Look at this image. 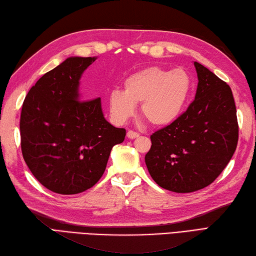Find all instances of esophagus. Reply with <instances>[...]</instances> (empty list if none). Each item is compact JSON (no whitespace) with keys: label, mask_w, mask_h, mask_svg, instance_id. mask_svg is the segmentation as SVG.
<instances>
[{"label":"esophagus","mask_w":256,"mask_h":256,"mask_svg":"<svg viewBox=\"0 0 256 256\" xmlns=\"http://www.w3.org/2000/svg\"><path fill=\"white\" fill-rule=\"evenodd\" d=\"M137 137H139V134L138 132H132V130H128L127 138H129V139H136Z\"/></svg>","instance_id":"34e87169"}]
</instances>
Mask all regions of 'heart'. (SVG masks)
Here are the masks:
<instances>
[{
  "label": "heart",
  "mask_w": 256,
  "mask_h": 256,
  "mask_svg": "<svg viewBox=\"0 0 256 256\" xmlns=\"http://www.w3.org/2000/svg\"><path fill=\"white\" fill-rule=\"evenodd\" d=\"M192 78L182 69L164 70L152 66L128 76L122 90H112L108 105L112 118L124 122L141 103V114L156 127H166L182 116L192 93Z\"/></svg>",
  "instance_id": "1"
}]
</instances>
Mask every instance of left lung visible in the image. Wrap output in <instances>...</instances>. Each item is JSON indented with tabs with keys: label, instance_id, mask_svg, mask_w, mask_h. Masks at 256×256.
<instances>
[{
	"label": "left lung",
	"instance_id": "obj_1",
	"mask_svg": "<svg viewBox=\"0 0 256 256\" xmlns=\"http://www.w3.org/2000/svg\"><path fill=\"white\" fill-rule=\"evenodd\" d=\"M194 66V102L178 120L151 134V149L144 156L153 180L175 192L212 184L231 160L239 137L230 86L202 64Z\"/></svg>",
	"mask_w": 256,
	"mask_h": 256
}]
</instances>
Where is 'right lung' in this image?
Returning a JSON list of instances; mask_svg holds the SVG:
<instances>
[{
    "label": "right lung",
    "instance_id": "right-lung-1",
    "mask_svg": "<svg viewBox=\"0 0 256 256\" xmlns=\"http://www.w3.org/2000/svg\"><path fill=\"white\" fill-rule=\"evenodd\" d=\"M96 56H69L44 74L25 98L20 114L24 160L39 183L61 195L93 187L104 174L124 128L106 120L100 98L85 100L80 80Z\"/></svg>",
    "mask_w": 256,
    "mask_h": 256
}]
</instances>
